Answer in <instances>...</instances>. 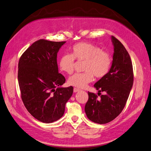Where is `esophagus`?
Masks as SVG:
<instances>
[{"instance_id": "34e87169", "label": "esophagus", "mask_w": 151, "mask_h": 151, "mask_svg": "<svg viewBox=\"0 0 151 151\" xmlns=\"http://www.w3.org/2000/svg\"><path fill=\"white\" fill-rule=\"evenodd\" d=\"M80 91V89H78V88H74V89H73V91H74V93H77V92Z\"/></svg>"}]
</instances>
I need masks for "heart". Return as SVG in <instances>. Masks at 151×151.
I'll return each instance as SVG.
<instances>
[{
  "label": "heart",
  "mask_w": 151,
  "mask_h": 151,
  "mask_svg": "<svg viewBox=\"0 0 151 151\" xmlns=\"http://www.w3.org/2000/svg\"><path fill=\"white\" fill-rule=\"evenodd\" d=\"M72 54H64L60 59V69L67 74L73 72L75 58L78 60H85L84 73H75L71 76L68 83L71 86L79 88L86 87L92 82L94 75L101 78L110 70L112 58L109 52L101 50L99 47L89 42H80L71 48Z\"/></svg>",
  "instance_id": "b5f03b06"
}]
</instances>
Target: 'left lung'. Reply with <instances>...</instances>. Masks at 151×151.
<instances>
[{
	"mask_svg": "<svg viewBox=\"0 0 151 151\" xmlns=\"http://www.w3.org/2000/svg\"><path fill=\"white\" fill-rule=\"evenodd\" d=\"M111 39L114 49L112 66L108 73L94 85L101 97L88 92V101L84 107L88 119L99 124L107 123L119 115L133 84V65L128 52L116 37L112 36ZM101 91L106 94L101 95Z\"/></svg>",
	"mask_w": 151,
	"mask_h": 151,
	"instance_id": "left-lung-1",
	"label": "left lung"
}]
</instances>
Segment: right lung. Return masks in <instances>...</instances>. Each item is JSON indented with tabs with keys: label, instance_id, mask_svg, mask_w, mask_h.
Wrapping results in <instances>:
<instances>
[{
	"label": "right lung",
	"instance_id": "add662e5",
	"mask_svg": "<svg viewBox=\"0 0 151 151\" xmlns=\"http://www.w3.org/2000/svg\"><path fill=\"white\" fill-rule=\"evenodd\" d=\"M65 42L39 39L19 60L18 80L22 99L30 114L43 123L60 119L73 92V86L60 87L65 78L58 73L57 57Z\"/></svg>",
	"mask_w": 151,
	"mask_h": 151
}]
</instances>
